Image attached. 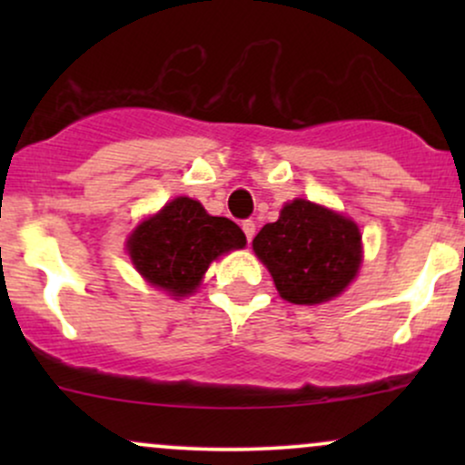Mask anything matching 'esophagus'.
Listing matches in <instances>:
<instances>
[{
    "mask_svg": "<svg viewBox=\"0 0 465 465\" xmlns=\"http://www.w3.org/2000/svg\"><path fill=\"white\" fill-rule=\"evenodd\" d=\"M242 232L251 242V240H253V236H255V223L253 221H242Z\"/></svg>",
    "mask_w": 465,
    "mask_h": 465,
    "instance_id": "1",
    "label": "esophagus"
}]
</instances>
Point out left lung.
Returning <instances> with one entry per match:
<instances>
[{
	"mask_svg": "<svg viewBox=\"0 0 465 465\" xmlns=\"http://www.w3.org/2000/svg\"><path fill=\"white\" fill-rule=\"evenodd\" d=\"M253 251L282 300L314 306L339 297L361 269L362 244L354 221L306 199L282 207L253 238Z\"/></svg>",
	"mask_w": 465,
	"mask_h": 465,
	"instance_id": "left-lung-1",
	"label": "left lung"
}]
</instances>
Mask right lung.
<instances>
[{
  "mask_svg": "<svg viewBox=\"0 0 465 465\" xmlns=\"http://www.w3.org/2000/svg\"><path fill=\"white\" fill-rule=\"evenodd\" d=\"M244 244L247 238L236 223L210 216L199 201L188 196L165 203L126 240L137 273L173 297L192 295L218 255Z\"/></svg>",
  "mask_w": 465,
  "mask_h": 465,
  "instance_id": "right-lung-1",
  "label": "right lung"
}]
</instances>
